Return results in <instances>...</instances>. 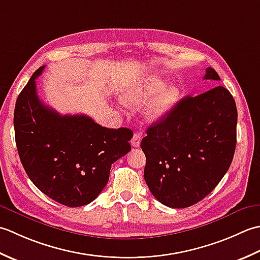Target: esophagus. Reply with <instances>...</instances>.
Returning <instances> with one entry per match:
<instances>
[{
    "label": "esophagus",
    "mask_w": 260,
    "mask_h": 260,
    "mask_svg": "<svg viewBox=\"0 0 260 260\" xmlns=\"http://www.w3.org/2000/svg\"><path fill=\"white\" fill-rule=\"evenodd\" d=\"M140 142H141V135L138 134V132H136L134 137H132V139H131V145H132V147L137 148V147L140 146Z\"/></svg>",
    "instance_id": "1"
}]
</instances>
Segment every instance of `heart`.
<instances>
[{
    "mask_svg": "<svg viewBox=\"0 0 260 260\" xmlns=\"http://www.w3.org/2000/svg\"><path fill=\"white\" fill-rule=\"evenodd\" d=\"M162 79L151 76L141 78L130 84L121 92L120 99L128 105H139L145 101L150 100L146 105L144 114L147 120L155 121L166 116L175 109L181 100V89L177 86H168ZM165 88L166 89L164 90Z\"/></svg>",
    "mask_w": 260,
    "mask_h": 260,
    "instance_id": "heart-1",
    "label": "heart"
}]
</instances>
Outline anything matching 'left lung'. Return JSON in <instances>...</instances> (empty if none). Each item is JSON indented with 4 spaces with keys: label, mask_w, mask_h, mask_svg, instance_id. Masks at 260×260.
I'll return each instance as SVG.
<instances>
[{
    "label": "left lung",
    "mask_w": 260,
    "mask_h": 260,
    "mask_svg": "<svg viewBox=\"0 0 260 260\" xmlns=\"http://www.w3.org/2000/svg\"><path fill=\"white\" fill-rule=\"evenodd\" d=\"M204 79L220 81L213 68ZM238 112L223 86L186 96L152 123L141 141L145 181L164 205L184 209L202 201L229 169L237 144Z\"/></svg>",
    "instance_id": "1"
}]
</instances>
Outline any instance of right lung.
Wrapping results in <instances>:
<instances>
[{
  "instance_id": "obj_1",
  "label": "right lung",
  "mask_w": 260,
  "mask_h": 260,
  "mask_svg": "<svg viewBox=\"0 0 260 260\" xmlns=\"http://www.w3.org/2000/svg\"><path fill=\"white\" fill-rule=\"evenodd\" d=\"M44 68L34 73L15 103V142L31 182L56 202L77 208L102 192L111 165L131 150L134 132L104 128L87 115H61L46 107L36 87Z\"/></svg>"
}]
</instances>
